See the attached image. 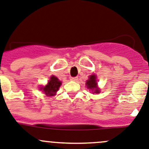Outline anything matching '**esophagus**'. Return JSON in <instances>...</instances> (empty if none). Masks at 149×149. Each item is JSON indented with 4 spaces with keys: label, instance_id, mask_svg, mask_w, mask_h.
I'll list each match as a JSON object with an SVG mask.
<instances>
[{
    "label": "esophagus",
    "instance_id": "1",
    "mask_svg": "<svg viewBox=\"0 0 149 149\" xmlns=\"http://www.w3.org/2000/svg\"><path fill=\"white\" fill-rule=\"evenodd\" d=\"M70 80L73 81H76L78 80V78L77 77H72L70 78Z\"/></svg>",
    "mask_w": 149,
    "mask_h": 149
}]
</instances>
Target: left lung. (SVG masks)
<instances>
[{"label": "left lung", "instance_id": "left-lung-1", "mask_svg": "<svg viewBox=\"0 0 149 149\" xmlns=\"http://www.w3.org/2000/svg\"><path fill=\"white\" fill-rule=\"evenodd\" d=\"M96 76L95 74H92L89 76V79L86 81V85L87 89L91 90L92 93H100V89L97 86V82Z\"/></svg>", "mask_w": 149, "mask_h": 149}]
</instances>
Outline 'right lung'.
<instances>
[{
  "instance_id": "1",
  "label": "right lung",
  "mask_w": 149,
  "mask_h": 149,
  "mask_svg": "<svg viewBox=\"0 0 149 149\" xmlns=\"http://www.w3.org/2000/svg\"><path fill=\"white\" fill-rule=\"evenodd\" d=\"M61 84L62 82L57 77H55L54 76H52L48 84L46 86L40 88V90H42L44 94H45L47 96H54L56 95Z\"/></svg>"
}]
</instances>
